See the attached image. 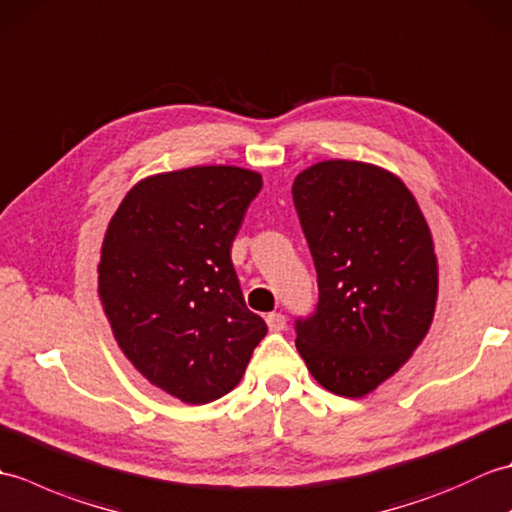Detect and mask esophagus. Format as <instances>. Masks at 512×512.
<instances>
[{"mask_svg":"<svg viewBox=\"0 0 512 512\" xmlns=\"http://www.w3.org/2000/svg\"><path fill=\"white\" fill-rule=\"evenodd\" d=\"M266 323H268L270 332H281L286 328V317H284V314H279V312H273V314H268V317H266Z\"/></svg>","mask_w":512,"mask_h":512,"instance_id":"34e87169","label":"esophagus"}]
</instances>
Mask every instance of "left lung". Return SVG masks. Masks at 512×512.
<instances>
[{"mask_svg": "<svg viewBox=\"0 0 512 512\" xmlns=\"http://www.w3.org/2000/svg\"><path fill=\"white\" fill-rule=\"evenodd\" d=\"M317 268L319 303L297 350L321 387L363 398L405 365L438 301V259L420 206L396 173L323 160L292 182Z\"/></svg>", "mask_w": 512, "mask_h": 512, "instance_id": "1", "label": "left lung"}]
</instances>
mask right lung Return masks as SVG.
Returning <instances> with one entry per match:
<instances>
[{"label": "right lung", "instance_id": "add662e5", "mask_svg": "<svg viewBox=\"0 0 512 512\" xmlns=\"http://www.w3.org/2000/svg\"><path fill=\"white\" fill-rule=\"evenodd\" d=\"M257 171L209 165L134 184L105 231L99 297L127 361L189 405L228 394L268 328L246 308L233 239Z\"/></svg>", "mask_w": 512, "mask_h": 512}]
</instances>
